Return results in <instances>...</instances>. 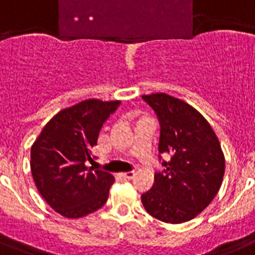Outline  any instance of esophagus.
Segmentation results:
<instances>
[{"mask_svg":"<svg viewBox=\"0 0 255 255\" xmlns=\"http://www.w3.org/2000/svg\"><path fill=\"white\" fill-rule=\"evenodd\" d=\"M120 176L124 178H127V180H131V178L135 176V172H124V173H120Z\"/></svg>","mask_w":255,"mask_h":255,"instance_id":"obj_1","label":"esophagus"}]
</instances>
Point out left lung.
Here are the masks:
<instances>
[{
	"mask_svg": "<svg viewBox=\"0 0 255 255\" xmlns=\"http://www.w3.org/2000/svg\"><path fill=\"white\" fill-rule=\"evenodd\" d=\"M160 122L159 152L172 157L164 161V173L141 196L144 209L167 224H182L197 217L221 188L225 156L208 120L184 100L164 92L141 96Z\"/></svg>",
	"mask_w": 255,
	"mask_h": 255,
	"instance_id": "8db88e82",
	"label": "left lung"
}]
</instances>
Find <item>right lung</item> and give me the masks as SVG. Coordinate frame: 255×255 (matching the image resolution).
<instances>
[{"mask_svg": "<svg viewBox=\"0 0 255 255\" xmlns=\"http://www.w3.org/2000/svg\"><path fill=\"white\" fill-rule=\"evenodd\" d=\"M119 100L87 99L63 108L47 122L30 151L38 192L57 213L81 218L106 204L115 178L87 167L108 116Z\"/></svg>", "mask_w": 255, "mask_h": 255, "instance_id": "add662e5", "label": "right lung"}]
</instances>
